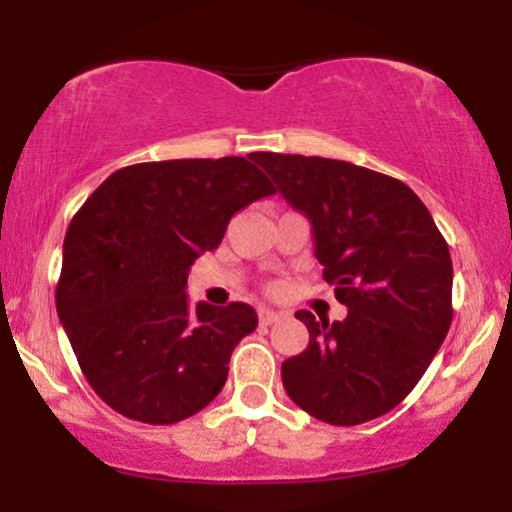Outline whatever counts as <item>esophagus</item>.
Returning a JSON list of instances; mask_svg holds the SVG:
<instances>
[{"mask_svg":"<svg viewBox=\"0 0 512 512\" xmlns=\"http://www.w3.org/2000/svg\"><path fill=\"white\" fill-rule=\"evenodd\" d=\"M284 313H276V310H269V308H262L260 310V322L262 325H274V322H279Z\"/></svg>","mask_w":512,"mask_h":512,"instance_id":"1","label":"esophagus"}]
</instances>
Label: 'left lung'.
Segmentation results:
<instances>
[{"label":"left lung","instance_id":"obj_1","mask_svg":"<svg viewBox=\"0 0 512 512\" xmlns=\"http://www.w3.org/2000/svg\"><path fill=\"white\" fill-rule=\"evenodd\" d=\"M255 161L313 223L322 276L349 308L342 322L298 310L310 342L281 363L286 392L325 424L378 419L414 390L450 330L448 243L402 180L320 156Z\"/></svg>","mask_w":512,"mask_h":512}]
</instances>
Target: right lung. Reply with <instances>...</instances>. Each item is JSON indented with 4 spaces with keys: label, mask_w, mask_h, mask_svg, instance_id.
<instances>
[{
    "label": "right lung",
    "mask_w": 512,
    "mask_h": 512,
    "mask_svg": "<svg viewBox=\"0 0 512 512\" xmlns=\"http://www.w3.org/2000/svg\"><path fill=\"white\" fill-rule=\"evenodd\" d=\"M255 154L115 170L64 236L57 315L88 385L127 419L168 426L221 392L257 313L187 301V272L274 185Z\"/></svg>",
    "instance_id": "1"
}]
</instances>
